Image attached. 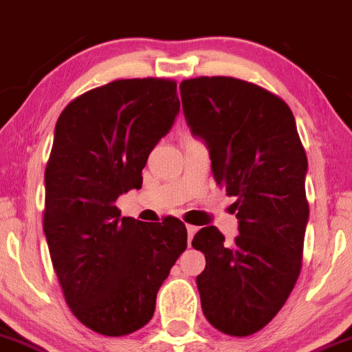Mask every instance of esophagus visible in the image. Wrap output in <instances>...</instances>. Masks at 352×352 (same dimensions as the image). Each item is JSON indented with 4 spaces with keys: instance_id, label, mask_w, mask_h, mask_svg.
I'll use <instances>...</instances> for the list:
<instances>
[{
    "instance_id": "34e87169",
    "label": "esophagus",
    "mask_w": 352,
    "mask_h": 352,
    "mask_svg": "<svg viewBox=\"0 0 352 352\" xmlns=\"http://www.w3.org/2000/svg\"><path fill=\"white\" fill-rule=\"evenodd\" d=\"M186 233H188V242H192L193 235L197 233V226H193V224H186Z\"/></svg>"
}]
</instances>
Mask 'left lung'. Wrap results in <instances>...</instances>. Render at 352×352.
I'll list each match as a JSON object with an SVG mask.
<instances>
[{
  "instance_id": "left-lung-1",
  "label": "left lung",
  "mask_w": 352,
  "mask_h": 352,
  "mask_svg": "<svg viewBox=\"0 0 352 352\" xmlns=\"http://www.w3.org/2000/svg\"><path fill=\"white\" fill-rule=\"evenodd\" d=\"M179 93L190 129L209 146L214 179L236 199L235 242H224L216 226L193 236L206 256L197 276L202 311L226 336H252L299 278L309 217L306 152L292 110L261 86L202 76L185 79Z\"/></svg>"
}]
</instances>
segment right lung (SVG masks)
I'll list each match as a JSON object with an SVG mask.
<instances>
[{"mask_svg":"<svg viewBox=\"0 0 352 352\" xmlns=\"http://www.w3.org/2000/svg\"><path fill=\"white\" fill-rule=\"evenodd\" d=\"M179 112L176 81L119 79L60 113L45 170L43 230L67 306L85 327L122 337L145 327L160 285L186 249L178 217H120L146 159Z\"/></svg>","mask_w":352,"mask_h":352,"instance_id":"right-lung-1","label":"right lung"}]
</instances>
